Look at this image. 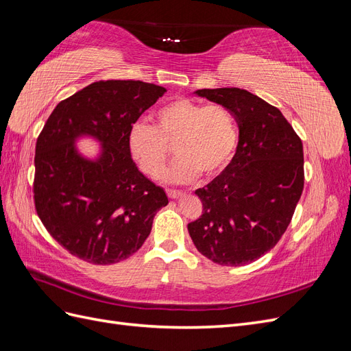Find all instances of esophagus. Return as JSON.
<instances>
[{"instance_id":"34e87169","label":"esophagus","mask_w":351,"mask_h":351,"mask_svg":"<svg viewBox=\"0 0 351 351\" xmlns=\"http://www.w3.org/2000/svg\"><path fill=\"white\" fill-rule=\"evenodd\" d=\"M167 195L169 199H178L183 196V192H180V190H173V189H167Z\"/></svg>"}]
</instances>
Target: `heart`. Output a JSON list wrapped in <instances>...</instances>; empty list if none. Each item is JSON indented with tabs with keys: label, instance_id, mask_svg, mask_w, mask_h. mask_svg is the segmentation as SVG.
<instances>
[{
	"label": "heart",
	"instance_id": "obj_1",
	"mask_svg": "<svg viewBox=\"0 0 351 351\" xmlns=\"http://www.w3.org/2000/svg\"><path fill=\"white\" fill-rule=\"evenodd\" d=\"M239 130L234 115L222 105H205L180 98L155 112V125L136 123L129 133V146L142 171L156 177L169 149L177 156L161 178L165 183L187 184L199 177L224 171L234 155Z\"/></svg>",
	"mask_w": 351,
	"mask_h": 351
}]
</instances>
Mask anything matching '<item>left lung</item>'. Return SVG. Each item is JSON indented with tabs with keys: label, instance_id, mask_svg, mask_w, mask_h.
<instances>
[{
	"label": "left lung",
	"instance_id": "left-lung-1",
	"mask_svg": "<svg viewBox=\"0 0 351 351\" xmlns=\"http://www.w3.org/2000/svg\"><path fill=\"white\" fill-rule=\"evenodd\" d=\"M239 124L231 162L197 189L204 210L187 226L196 249L212 262L240 267L259 259L282 237L304 184L303 145L282 112L244 89H199Z\"/></svg>",
	"mask_w": 351,
	"mask_h": 351
}]
</instances>
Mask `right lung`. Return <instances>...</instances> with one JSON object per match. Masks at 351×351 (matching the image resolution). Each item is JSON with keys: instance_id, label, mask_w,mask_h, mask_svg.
Returning a JSON list of instances; mask_svg holds the SVG:
<instances>
[{"instance_id": "obj_1", "label": "right lung", "mask_w": 351, "mask_h": 351, "mask_svg": "<svg viewBox=\"0 0 351 351\" xmlns=\"http://www.w3.org/2000/svg\"><path fill=\"white\" fill-rule=\"evenodd\" d=\"M167 92L141 80H105L61 101L42 129L35 152V206L49 234L93 265L127 259L151 234L164 189L132 159L129 133ZM100 145L93 158L75 146Z\"/></svg>"}]
</instances>
